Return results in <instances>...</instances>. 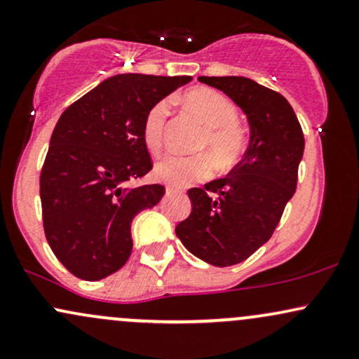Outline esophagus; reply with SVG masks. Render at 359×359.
<instances>
[{"instance_id": "esophagus-1", "label": "esophagus", "mask_w": 359, "mask_h": 359, "mask_svg": "<svg viewBox=\"0 0 359 359\" xmlns=\"http://www.w3.org/2000/svg\"><path fill=\"white\" fill-rule=\"evenodd\" d=\"M177 191H175V189H172V187H168V185H167V187H165V194H167V196H174V194H175Z\"/></svg>"}]
</instances>
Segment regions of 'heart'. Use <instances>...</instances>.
<instances>
[{
  "mask_svg": "<svg viewBox=\"0 0 359 359\" xmlns=\"http://www.w3.org/2000/svg\"><path fill=\"white\" fill-rule=\"evenodd\" d=\"M184 104L203 121L205 126L201 148L209 150L221 168H231L246 151V135L238 125L236 108L233 101L211 88H194L182 96ZM168 116V102L160 101L148 111L143 123V140L148 150H160L163 142V130ZM212 158L209 155L182 156L168 154L156 162L155 175L174 187L203 180L212 174Z\"/></svg>",
  "mask_w": 359,
  "mask_h": 359,
  "instance_id": "b5f03b06",
  "label": "heart"
}]
</instances>
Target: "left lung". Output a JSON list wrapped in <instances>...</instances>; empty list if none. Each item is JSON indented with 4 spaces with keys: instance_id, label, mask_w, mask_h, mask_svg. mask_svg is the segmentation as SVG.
Returning a JSON list of instances; mask_svg holds the SVG:
<instances>
[{
    "instance_id": "8db88e82",
    "label": "left lung",
    "mask_w": 359,
    "mask_h": 359,
    "mask_svg": "<svg viewBox=\"0 0 359 359\" xmlns=\"http://www.w3.org/2000/svg\"><path fill=\"white\" fill-rule=\"evenodd\" d=\"M222 90L250 123V145L222 179L189 189L191 216L175 228L194 257L231 266L265 245L295 194L304 133L294 109L277 90L248 77H199Z\"/></svg>"
}]
</instances>
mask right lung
I'll list each match as a JSON object with an SVG mask.
<instances>
[{
	"label": "right lung",
	"instance_id": "1",
	"mask_svg": "<svg viewBox=\"0 0 359 359\" xmlns=\"http://www.w3.org/2000/svg\"><path fill=\"white\" fill-rule=\"evenodd\" d=\"M191 76L119 74L62 113L40 174L43 229L59 262L96 282L128 262L131 222L160 203V184L130 187L151 170L143 123L158 101Z\"/></svg>",
	"mask_w": 359,
	"mask_h": 359
}]
</instances>
